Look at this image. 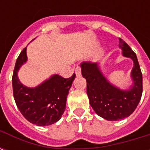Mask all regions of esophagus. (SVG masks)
<instances>
[{
	"label": "esophagus",
	"mask_w": 150,
	"mask_h": 150,
	"mask_svg": "<svg viewBox=\"0 0 150 150\" xmlns=\"http://www.w3.org/2000/svg\"><path fill=\"white\" fill-rule=\"evenodd\" d=\"M75 75H76V76H79L81 75V68L79 67H77L75 68Z\"/></svg>",
	"instance_id": "obj_1"
}]
</instances>
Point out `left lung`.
Listing matches in <instances>:
<instances>
[{
	"label": "left lung",
	"instance_id": "1",
	"mask_svg": "<svg viewBox=\"0 0 150 150\" xmlns=\"http://www.w3.org/2000/svg\"><path fill=\"white\" fill-rule=\"evenodd\" d=\"M122 55L133 61L131 72L132 85L128 90L120 89L112 84L101 72L98 62H83L82 75L87 81L89 103L96 113L107 120L125 119L137 107L142 95V74L136 54L127 43L119 38Z\"/></svg>",
	"mask_w": 150,
	"mask_h": 150
}]
</instances>
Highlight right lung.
Returning <instances> with one entry per match:
<instances>
[{
    "label": "right lung",
    "mask_w": 150,
    "mask_h": 150,
    "mask_svg": "<svg viewBox=\"0 0 150 150\" xmlns=\"http://www.w3.org/2000/svg\"><path fill=\"white\" fill-rule=\"evenodd\" d=\"M27 61L26 47L16 61L13 74V91L18 109L25 119L38 126L50 125L60 120L64 112L67 97L75 74L68 79L54 75L35 88L21 83L18 71Z\"/></svg>",
    "instance_id": "obj_1"
}]
</instances>
